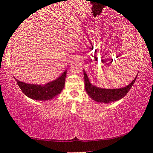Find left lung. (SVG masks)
<instances>
[{
    "label": "left lung",
    "instance_id": "left-lung-1",
    "mask_svg": "<svg viewBox=\"0 0 153 153\" xmlns=\"http://www.w3.org/2000/svg\"><path fill=\"white\" fill-rule=\"evenodd\" d=\"M84 76H85V90L88 95L93 100L97 101V102L105 103L114 102V101L120 100V98L124 97L128 94V92L130 91L132 85H134L137 77V76L135 79L130 85L123 88H121V89H105L96 87L95 86L92 85L89 82V79L88 78L87 75L86 74L85 71H84Z\"/></svg>",
    "mask_w": 153,
    "mask_h": 153
}]
</instances>
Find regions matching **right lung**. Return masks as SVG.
I'll return each instance as SVG.
<instances>
[{"label": "right lung", "instance_id": "add662e5", "mask_svg": "<svg viewBox=\"0 0 153 153\" xmlns=\"http://www.w3.org/2000/svg\"><path fill=\"white\" fill-rule=\"evenodd\" d=\"M66 75V71L57 79L44 86L30 85L20 82L16 79V80L21 91L27 97L36 100H51L61 93L64 87Z\"/></svg>", "mask_w": 153, "mask_h": 153}]
</instances>
